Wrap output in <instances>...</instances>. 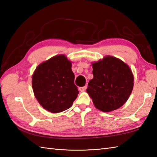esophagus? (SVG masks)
Listing matches in <instances>:
<instances>
[{
    "instance_id": "obj_1",
    "label": "esophagus",
    "mask_w": 157,
    "mask_h": 157,
    "mask_svg": "<svg viewBox=\"0 0 157 157\" xmlns=\"http://www.w3.org/2000/svg\"><path fill=\"white\" fill-rule=\"evenodd\" d=\"M86 88H87V86H82V87H79V90L80 92H84L86 90Z\"/></svg>"
}]
</instances>
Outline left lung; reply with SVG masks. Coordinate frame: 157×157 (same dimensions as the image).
Returning <instances> with one entry per match:
<instances>
[{
    "instance_id": "obj_1",
    "label": "left lung",
    "mask_w": 157,
    "mask_h": 157,
    "mask_svg": "<svg viewBox=\"0 0 157 157\" xmlns=\"http://www.w3.org/2000/svg\"><path fill=\"white\" fill-rule=\"evenodd\" d=\"M94 78L86 90L95 107L103 112L117 109L128 101L134 88V75L121 59L105 56L92 63Z\"/></svg>"
}]
</instances>
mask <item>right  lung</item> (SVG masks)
I'll return each instance as SVG.
<instances>
[{
  "label": "right lung",
  "instance_id": "right-lung-1",
  "mask_svg": "<svg viewBox=\"0 0 157 157\" xmlns=\"http://www.w3.org/2000/svg\"><path fill=\"white\" fill-rule=\"evenodd\" d=\"M72 63L65 55L52 56L41 63L32 76L36 98L43 108L52 113L69 109L79 91L74 84Z\"/></svg>",
  "mask_w": 157,
  "mask_h": 157
}]
</instances>
